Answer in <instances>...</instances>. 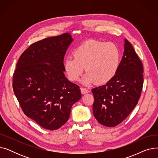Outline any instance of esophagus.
<instances>
[{
	"label": "esophagus",
	"instance_id": "34e87169",
	"mask_svg": "<svg viewBox=\"0 0 158 158\" xmlns=\"http://www.w3.org/2000/svg\"><path fill=\"white\" fill-rule=\"evenodd\" d=\"M81 94H88L89 92V91L85 88H81Z\"/></svg>",
	"mask_w": 158,
	"mask_h": 158
}]
</instances>
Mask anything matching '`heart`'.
<instances>
[{
	"mask_svg": "<svg viewBox=\"0 0 158 158\" xmlns=\"http://www.w3.org/2000/svg\"><path fill=\"white\" fill-rule=\"evenodd\" d=\"M73 56L65 60L64 72L70 81H77L85 68V85L94 82L97 85L108 82L117 73L120 62V52L117 45L96 40L81 44L74 50Z\"/></svg>",
	"mask_w": 158,
	"mask_h": 158,
	"instance_id": "obj_1",
	"label": "heart"
}]
</instances>
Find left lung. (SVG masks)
<instances>
[{"label": "left lung", "instance_id": "left-lung-1", "mask_svg": "<svg viewBox=\"0 0 158 158\" xmlns=\"http://www.w3.org/2000/svg\"><path fill=\"white\" fill-rule=\"evenodd\" d=\"M143 68L129 41L124 40V52L117 73L104 85L93 88V113L102 125H118L133 110L142 92Z\"/></svg>", "mask_w": 158, "mask_h": 158}]
</instances>
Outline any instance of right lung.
I'll use <instances>...</instances> for the list:
<instances>
[{
    "label": "right lung",
    "instance_id": "obj_1",
    "mask_svg": "<svg viewBox=\"0 0 158 158\" xmlns=\"http://www.w3.org/2000/svg\"><path fill=\"white\" fill-rule=\"evenodd\" d=\"M73 39L69 33L31 45L20 56L13 88L27 117L44 129L60 128L72 105L81 98L79 86L64 74V56Z\"/></svg>",
    "mask_w": 158,
    "mask_h": 158
}]
</instances>
